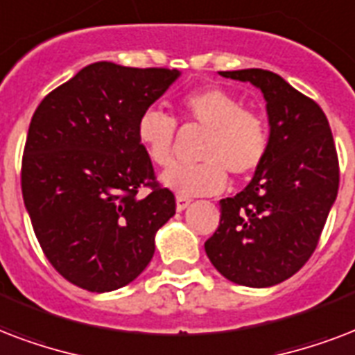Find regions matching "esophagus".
<instances>
[{
    "instance_id": "obj_1",
    "label": "esophagus",
    "mask_w": 355,
    "mask_h": 355,
    "mask_svg": "<svg viewBox=\"0 0 355 355\" xmlns=\"http://www.w3.org/2000/svg\"><path fill=\"white\" fill-rule=\"evenodd\" d=\"M189 203H191V200L185 196H178L175 198V209L178 211H185L187 207H189Z\"/></svg>"
}]
</instances>
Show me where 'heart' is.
<instances>
[{"label":"heart","instance_id":"obj_1","mask_svg":"<svg viewBox=\"0 0 355 355\" xmlns=\"http://www.w3.org/2000/svg\"><path fill=\"white\" fill-rule=\"evenodd\" d=\"M181 116L207 128L198 164H172L161 174V183L180 196H209L226 187L230 172L243 178L254 172L268 150L265 118L244 109L237 96L220 87H209L185 96ZM139 142L157 166L174 159L175 120L161 109L150 107L137 122Z\"/></svg>","mask_w":355,"mask_h":355}]
</instances>
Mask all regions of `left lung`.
<instances>
[{
    "label": "left lung",
    "instance_id": "obj_1",
    "mask_svg": "<svg viewBox=\"0 0 355 355\" xmlns=\"http://www.w3.org/2000/svg\"><path fill=\"white\" fill-rule=\"evenodd\" d=\"M222 78L254 85L266 101L268 150L237 196L220 200V226L205 254L244 287H272L317 248L339 189V163L322 109L277 73L248 68Z\"/></svg>",
    "mask_w": 355,
    "mask_h": 355
}]
</instances>
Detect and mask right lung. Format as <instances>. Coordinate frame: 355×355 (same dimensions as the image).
<instances>
[{
  "label": "right lung",
  "instance_id": "add662e5",
  "mask_svg": "<svg viewBox=\"0 0 355 355\" xmlns=\"http://www.w3.org/2000/svg\"><path fill=\"white\" fill-rule=\"evenodd\" d=\"M180 70L100 60L49 92L33 114L21 161V194L53 268L92 293L142 274L155 233L175 215L174 194L153 183L137 137L142 112ZM150 184L153 192H136Z\"/></svg>",
  "mask_w": 355,
  "mask_h": 355
}]
</instances>
